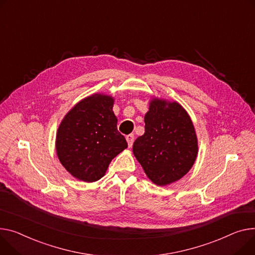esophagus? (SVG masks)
Returning <instances> with one entry per match:
<instances>
[{
    "instance_id": "obj_1",
    "label": "esophagus",
    "mask_w": 255,
    "mask_h": 255,
    "mask_svg": "<svg viewBox=\"0 0 255 255\" xmlns=\"http://www.w3.org/2000/svg\"><path fill=\"white\" fill-rule=\"evenodd\" d=\"M126 140H127V142H128L129 147H131L132 144H133V141H134V135H133V134L127 135V136H126Z\"/></svg>"
}]
</instances>
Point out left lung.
<instances>
[{
	"label": "left lung",
	"mask_w": 255,
	"mask_h": 255,
	"mask_svg": "<svg viewBox=\"0 0 255 255\" xmlns=\"http://www.w3.org/2000/svg\"><path fill=\"white\" fill-rule=\"evenodd\" d=\"M144 123V134L133 143L135 158L154 183L163 186L177 181L190 171L198 155L189 114L175 101L154 98Z\"/></svg>",
	"instance_id": "8db88e82"
}]
</instances>
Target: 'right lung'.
<instances>
[{"label": "right lung", "mask_w": 255, "mask_h": 255, "mask_svg": "<svg viewBox=\"0 0 255 255\" xmlns=\"http://www.w3.org/2000/svg\"><path fill=\"white\" fill-rule=\"evenodd\" d=\"M114 98L93 94L82 99L60 123L56 152L74 177L93 182L103 177L112 160L128 144L118 131Z\"/></svg>", "instance_id": "obj_1"}]
</instances>
